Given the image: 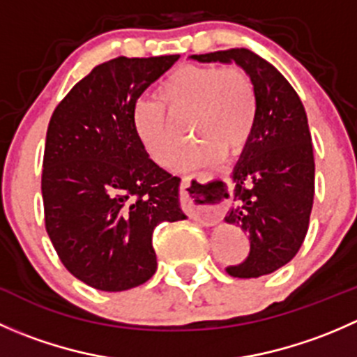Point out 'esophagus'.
<instances>
[{
    "label": "esophagus",
    "instance_id": "34e87169",
    "mask_svg": "<svg viewBox=\"0 0 357 357\" xmlns=\"http://www.w3.org/2000/svg\"><path fill=\"white\" fill-rule=\"evenodd\" d=\"M181 207L186 214L205 226H212L221 218V205L211 199L207 181L197 176L181 179Z\"/></svg>",
    "mask_w": 357,
    "mask_h": 357
}]
</instances>
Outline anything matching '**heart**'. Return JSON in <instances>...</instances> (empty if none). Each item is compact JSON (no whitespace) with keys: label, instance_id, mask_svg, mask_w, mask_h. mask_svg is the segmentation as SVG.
Instances as JSON below:
<instances>
[{"label":"heart","instance_id":"heart-1","mask_svg":"<svg viewBox=\"0 0 357 357\" xmlns=\"http://www.w3.org/2000/svg\"><path fill=\"white\" fill-rule=\"evenodd\" d=\"M155 95L158 104L136 103L132 124L157 164L171 165L185 142L168 113L172 119H192L190 132L195 142L181 158V165L208 164L225 152H242L254 135L257 91L243 67L185 63L158 84Z\"/></svg>","mask_w":357,"mask_h":357}]
</instances>
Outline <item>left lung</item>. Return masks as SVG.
Returning a JSON list of instances; mask_svg holds the SVG:
<instances>
[{
  "mask_svg": "<svg viewBox=\"0 0 357 357\" xmlns=\"http://www.w3.org/2000/svg\"><path fill=\"white\" fill-rule=\"evenodd\" d=\"M199 62H235L257 91L254 135L233 171V192L219 181L231 207L225 221L250 238L243 262L228 266L233 278H259L295 257L309 228L314 200V153L307 115L290 82L247 48L193 55Z\"/></svg>",
  "mask_w": 357,
  "mask_h": 357,
  "instance_id": "8db88e82",
  "label": "left lung"
}]
</instances>
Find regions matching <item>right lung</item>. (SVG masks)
<instances>
[{"mask_svg":"<svg viewBox=\"0 0 357 357\" xmlns=\"http://www.w3.org/2000/svg\"><path fill=\"white\" fill-rule=\"evenodd\" d=\"M179 55L100 63L56 105L46 132L45 226L67 271L122 291L157 269L153 229L181 221L179 178L149 157L132 124L136 102Z\"/></svg>","mask_w":357,"mask_h":357,"instance_id":"add662e5","label":"right lung"}]
</instances>
